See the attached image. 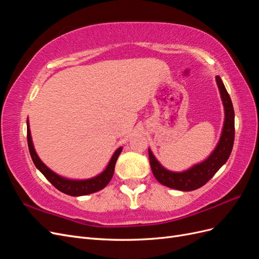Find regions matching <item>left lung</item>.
<instances>
[{
    "mask_svg": "<svg viewBox=\"0 0 259 259\" xmlns=\"http://www.w3.org/2000/svg\"><path fill=\"white\" fill-rule=\"evenodd\" d=\"M216 83L221 93L225 110L224 126L218 144L204 161L194 164L190 168L183 171H171L162 166L149 149V160H150L152 173L160 184L171 189L182 191L199 189L200 187L204 186L229 159L234 142V110L231 98L221 76H216Z\"/></svg>",
    "mask_w": 259,
    "mask_h": 259,
    "instance_id": "left-lung-1",
    "label": "left lung"
}]
</instances>
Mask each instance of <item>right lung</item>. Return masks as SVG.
Instances as JSON below:
<instances>
[{
    "instance_id": "obj_1",
    "label": "right lung",
    "mask_w": 259,
    "mask_h": 259,
    "mask_svg": "<svg viewBox=\"0 0 259 259\" xmlns=\"http://www.w3.org/2000/svg\"><path fill=\"white\" fill-rule=\"evenodd\" d=\"M27 139L31 159H32L35 167L41 171V173L46 177V179H48L56 189L68 195H72V197H80V195L91 194L104 189V188L110 183L114 173L115 162L117 158H119L120 153L122 152V147L117 148L115 152L113 153L112 158L109 161L106 169L99 175L90 179H69L55 173V171H53L51 168L46 166L41 161V159L38 158L32 143V137H31L29 120H27Z\"/></svg>"
}]
</instances>
